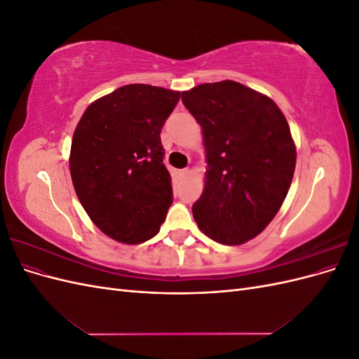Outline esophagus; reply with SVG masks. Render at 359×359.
<instances>
[{
	"label": "esophagus",
	"instance_id": "esophagus-1",
	"mask_svg": "<svg viewBox=\"0 0 359 359\" xmlns=\"http://www.w3.org/2000/svg\"><path fill=\"white\" fill-rule=\"evenodd\" d=\"M189 173H190V169H181V170H178L180 178H186Z\"/></svg>",
	"mask_w": 359,
	"mask_h": 359
}]
</instances>
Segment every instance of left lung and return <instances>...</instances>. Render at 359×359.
<instances>
[{
    "label": "left lung",
    "mask_w": 359,
    "mask_h": 359,
    "mask_svg": "<svg viewBox=\"0 0 359 359\" xmlns=\"http://www.w3.org/2000/svg\"><path fill=\"white\" fill-rule=\"evenodd\" d=\"M181 99L202 127L208 163L194 222L215 243L253 240L278 212L295 172L297 148L283 112L235 81L198 85Z\"/></svg>",
    "instance_id": "obj_1"
}]
</instances>
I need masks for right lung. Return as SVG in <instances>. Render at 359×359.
Masks as SVG:
<instances>
[{
	"instance_id": "add662e5",
	"label": "right lung",
	"mask_w": 359,
	"mask_h": 359,
	"mask_svg": "<svg viewBox=\"0 0 359 359\" xmlns=\"http://www.w3.org/2000/svg\"><path fill=\"white\" fill-rule=\"evenodd\" d=\"M180 91L132 83L86 107L73 133L70 175L83 210L109 238L140 244L172 205L160 132Z\"/></svg>"
}]
</instances>
